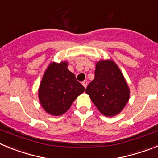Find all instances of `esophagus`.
Listing matches in <instances>:
<instances>
[{
	"label": "esophagus",
	"mask_w": 158,
	"mask_h": 158,
	"mask_svg": "<svg viewBox=\"0 0 158 158\" xmlns=\"http://www.w3.org/2000/svg\"><path fill=\"white\" fill-rule=\"evenodd\" d=\"M82 85H83V86L86 89V87H87L88 85V81H84L83 82H82Z\"/></svg>",
	"instance_id": "esophagus-1"
}]
</instances>
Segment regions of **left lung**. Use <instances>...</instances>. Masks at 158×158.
Masks as SVG:
<instances>
[{"mask_svg":"<svg viewBox=\"0 0 158 158\" xmlns=\"http://www.w3.org/2000/svg\"><path fill=\"white\" fill-rule=\"evenodd\" d=\"M85 93L105 116L118 115L130 98V89L118 65L112 60H101L96 65L95 78Z\"/></svg>","mask_w":158,"mask_h":158,"instance_id":"left-lung-1","label":"left lung"}]
</instances>
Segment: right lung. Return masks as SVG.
I'll return each mask as SVG.
<instances>
[{
    "instance_id": "add662e5",
    "label": "right lung",
    "mask_w": 158,
    "mask_h": 158,
    "mask_svg": "<svg viewBox=\"0 0 158 158\" xmlns=\"http://www.w3.org/2000/svg\"><path fill=\"white\" fill-rule=\"evenodd\" d=\"M66 62H51L39 88V99L43 109L52 115H62L85 90L67 69Z\"/></svg>"
}]
</instances>
